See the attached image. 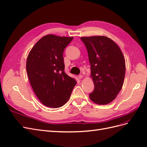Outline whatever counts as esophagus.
Returning <instances> with one entry per match:
<instances>
[{
	"instance_id": "1",
	"label": "esophagus",
	"mask_w": 147,
	"mask_h": 147,
	"mask_svg": "<svg viewBox=\"0 0 147 147\" xmlns=\"http://www.w3.org/2000/svg\"><path fill=\"white\" fill-rule=\"evenodd\" d=\"M78 79H81V78H83V76H82V75H79L78 76Z\"/></svg>"
}]
</instances>
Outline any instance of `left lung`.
Here are the masks:
<instances>
[{
    "label": "left lung",
    "instance_id": "left-lung-1",
    "mask_svg": "<svg viewBox=\"0 0 147 147\" xmlns=\"http://www.w3.org/2000/svg\"><path fill=\"white\" fill-rule=\"evenodd\" d=\"M91 66L94 89L90 98L99 105L107 104L121 90L126 65L123 53L112 40L105 36L81 37Z\"/></svg>",
    "mask_w": 147,
    "mask_h": 147
}]
</instances>
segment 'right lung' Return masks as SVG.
<instances>
[{
    "label": "right lung",
    "instance_id": "obj_1",
    "mask_svg": "<svg viewBox=\"0 0 147 147\" xmlns=\"http://www.w3.org/2000/svg\"><path fill=\"white\" fill-rule=\"evenodd\" d=\"M73 37L47 35L35 43L26 61L35 95L48 107L58 108L69 99L76 81L64 72L63 53Z\"/></svg>",
    "mask_w": 147,
    "mask_h": 147
}]
</instances>
